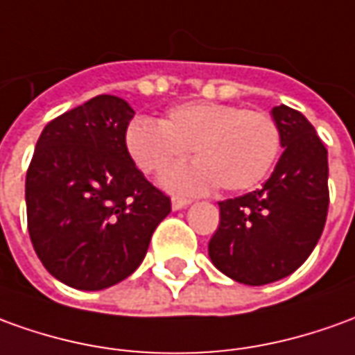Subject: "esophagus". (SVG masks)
<instances>
[{
    "label": "esophagus",
    "instance_id": "34e87169",
    "mask_svg": "<svg viewBox=\"0 0 355 355\" xmlns=\"http://www.w3.org/2000/svg\"><path fill=\"white\" fill-rule=\"evenodd\" d=\"M191 201L189 199H183V197H172V209L173 210H182L185 207H189Z\"/></svg>",
    "mask_w": 355,
    "mask_h": 355
}]
</instances>
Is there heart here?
I'll return each instance as SVG.
<instances>
[{"label":"heart","instance_id":"heart-1","mask_svg":"<svg viewBox=\"0 0 355 355\" xmlns=\"http://www.w3.org/2000/svg\"><path fill=\"white\" fill-rule=\"evenodd\" d=\"M125 145L145 173L170 170L193 148L197 162L164 175V187L172 191L199 193L216 183L226 191H245L272 170L282 137L265 112L189 102L173 106L162 123L143 117L131 121Z\"/></svg>","mask_w":355,"mask_h":355}]
</instances>
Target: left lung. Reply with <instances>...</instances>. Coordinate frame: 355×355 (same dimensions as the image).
I'll return each mask as SVG.
<instances>
[{
    "mask_svg": "<svg viewBox=\"0 0 355 355\" xmlns=\"http://www.w3.org/2000/svg\"><path fill=\"white\" fill-rule=\"evenodd\" d=\"M270 116L284 153L261 189L218 202L220 224L209 241L212 265L249 286L282 280L304 265L329 210V156L315 127L284 104Z\"/></svg>",
    "mask_w": 355,
    "mask_h": 355,
    "instance_id": "8db88e82",
    "label": "left lung"
}]
</instances>
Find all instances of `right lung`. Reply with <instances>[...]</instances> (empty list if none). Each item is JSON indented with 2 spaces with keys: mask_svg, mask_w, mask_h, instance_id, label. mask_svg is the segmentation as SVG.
<instances>
[{
  "mask_svg": "<svg viewBox=\"0 0 355 355\" xmlns=\"http://www.w3.org/2000/svg\"><path fill=\"white\" fill-rule=\"evenodd\" d=\"M135 112L100 94L44 127L26 172L34 251L63 284L96 292L143 263L170 197L137 170L125 145Z\"/></svg>",
  "mask_w": 355,
  "mask_h": 355,
  "instance_id": "obj_1",
  "label": "right lung"
}]
</instances>
